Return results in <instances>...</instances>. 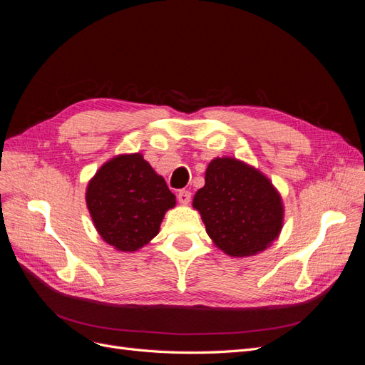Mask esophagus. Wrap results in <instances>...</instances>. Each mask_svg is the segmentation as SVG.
<instances>
[{"mask_svg": "<svg viewBox=\"0 0 365 365\" xmlns=\"http://www.w3.org/2000/svg\"><path fill=\"white\" fill-rule=\"evenodd\" d=\"M190 200H192V193H190L189 190H180V193H178V201H180V204L187 205V204L190 202Z\"/></svg>", "mask_w": 365, "mask_h": 365, "instance_id": "34e87169", "label": "esophagus"}]
</instances>
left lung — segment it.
<instances>
[{
	"label": "left lung",
	"mask_w": 365,
	"mask_h": 365,
	"mask_svg": "<svg viewBox=\"0 0 365 365\" xmlns=\"http://www.w3.org/2000/svg\"><path fill=\"white\" fill-rule=\"evenodd\" d=\"M213 244L231 257H250L279 239L284 220L282 195L259 169L233 157L215 158L193 196Z\"/></svg>",
	"instance_id": "1"
}]
</instances>
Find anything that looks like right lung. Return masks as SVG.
Returning <instances> with one entry per match:
<instances>
[{"instance_id": "right-lung-1", "label": "right lung", "mask_w": 365, "mask_h": 365, "mask_svg": "<svg viewBox=\"0 0 365 365\" xmlns=\"http://www.w3.org/2000/svg\"><path fill=\"white\" fill-rule=\"evenodd\" d=\"M85 201L97 233L121 252H134L160 233L176 197L141 153L108 160L86 185Z\"/></svg>"}]
</instances>
